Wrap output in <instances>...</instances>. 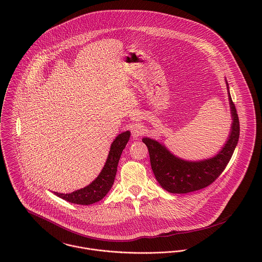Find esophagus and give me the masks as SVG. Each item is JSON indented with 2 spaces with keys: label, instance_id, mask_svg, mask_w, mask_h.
I'll return each mask as SVG.
<instances>
[{
  "label": "esophagus",
  "instance_id": "1",
  "mask_svg": "<svg viewBox=\"0 0 262 262\" xmlns=\"http://www.w3.org/2000/svg\"><path fill=\"white\" fill-rule=\"evenodd\" d=\"M144 131H145L144 126L141 124H134L131 126V133L134 138L141 136L144 133Z\"/></svg>",
  "mask_w": 262,
  "mask_h": 262
}]
</instances>
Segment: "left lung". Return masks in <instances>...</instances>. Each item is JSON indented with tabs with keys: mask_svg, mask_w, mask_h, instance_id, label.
Wrapping results in <instances>:
<instances>
[{
	"mask_svg": "<svg viewBox=\"0 0 262 262\" xmlns=\"http://www.w3.org/2000/svg\"><path fill=\"white\" fill-rule=\"evenodd\" d=\"M232 126L224 147L214 157L187 161L173 155L161 143L144 137L142 141L149 151L150 163L155 179L165 190L172 193H187L210 186L224 171L238 143L240 125L235 105L229 93V84L226 80Z\"/></svg>",
	"mask_w": 262,
	"mask_h": 262,
	"instance_id": "1",
	"label": "left lung"
}]
</instances>
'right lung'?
<instances>
[{
	"instance_id": "right-lung-1",
	"label": "right lung",
	"mask_w": 262,
	"mask_h": 262,
	"mask_svg": "<svg viewBox=\"0 0 262 262\" xmlns=\"http://www.w3.org/2000/svg\"><path fill=\"white\" fill-rule=\"evenodd\" d=\"M129 131L123 132L116 137V139L113 141L107 161L102 171L92 184L71 193L54 192V194L70 203L77 205H92L101 201L112 187L120 156L127 142L129 141Z\"/></svg>"
}]
</instances>
